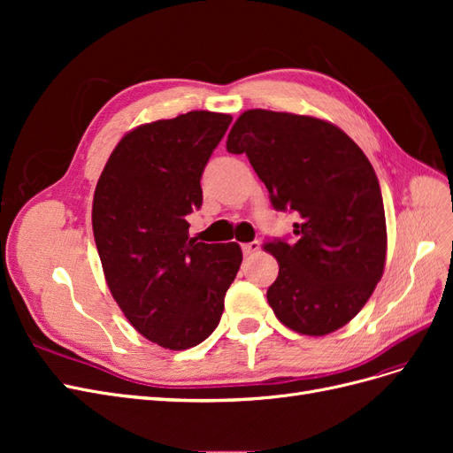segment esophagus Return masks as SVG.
<instances>
[{
    "label": "esophagus",
    "instance_id": "obj_1",
    "mask_svg": "<svg viewBox=\"0 0 453 453\" xmlns=\"http://www.w3.org/2000/svg\"><path fill=\"white\" fill-rule=\"evenodd\" d=\"M258 250H260V242H257V240L242 245V251H243V255H248V257H250V255H255Z\"/></svg>",
    "mask_w": 453,
    "mask_h": 453
}]
</instances>
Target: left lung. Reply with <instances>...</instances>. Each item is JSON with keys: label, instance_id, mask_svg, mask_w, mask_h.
Segmentation results:
<instances>
[{"label": "left lung", "instance_id": "1", "mask_svg": "<svg viewBox=\"0 0 453 453\" xmlns=\"http://www.w3.org/2000/svg\"><path fill=\"white\" fill-rule=\"evenodd\" d=\"M245 153L278 211H293L296 242L265 250L280 273L268 304L291 331L325 336L349 323L386 266V211L376 172L359 145L331 122L250 109L226 140Z\"/></svg>", "mask_w": 453, "mask_h": 453}]
</instances>
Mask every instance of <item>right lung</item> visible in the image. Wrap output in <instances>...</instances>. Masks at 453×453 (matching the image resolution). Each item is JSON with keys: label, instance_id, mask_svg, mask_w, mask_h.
I'll use <instances>...</instances> for the list:
<instances>
[{"label": "right lung", "instance_id": "add662e5", "mask_svg": "<svg viewBox=\"0 0 453 453\" xmlns=\"http://www.w3.org/2000/svg\"><path fill=\"white\" fill-rule=\"evenodd\" d=\"M232 117L190 111L128 132L94 190L92 230L109 291L132 326L166 349H188L221 321L242 265L236 242L188 238L200 180Z\"/></svg>", "mask_w": 453, "mask_h": 453}]
</instances>
